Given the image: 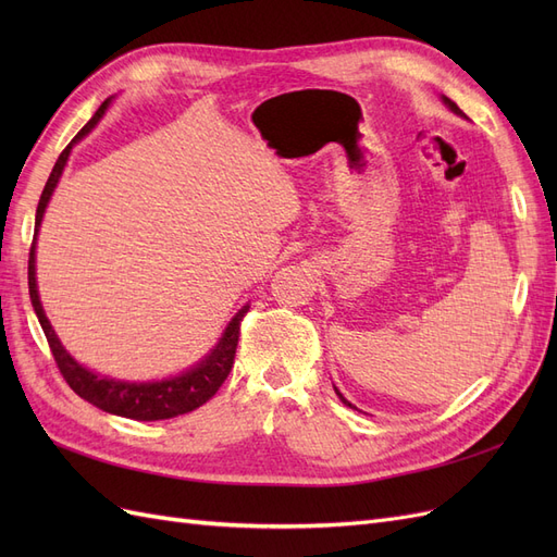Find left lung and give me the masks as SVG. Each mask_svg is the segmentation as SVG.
I'll use <instances>...</instances> for the list:
<instances>
[{
    "label": "left lung",
    "instance_id": "obj_1",
    "mask_svg": "<svg viewBox=\"0 0 557 557\" xmlns=\"http://www.w3.org/2000/svg\"><path fill=\"white\" fill-rule=\"evenodd\" d=\"M442 99H444V104H446V107H448V109H450L453 113H458V115H462V117H465V113H462V111L458 109V104H455V102H450V99H448V97H442ZM334 393H336V395H339V399H342V401L346 404V407H350V409H356V407H352V404H350V401H348V399H346V397H344V395H342L339 391H336V387H334Z\"/></svg>",
    "mask_w": 557,
    "mask_h": 557
}]
</instances>
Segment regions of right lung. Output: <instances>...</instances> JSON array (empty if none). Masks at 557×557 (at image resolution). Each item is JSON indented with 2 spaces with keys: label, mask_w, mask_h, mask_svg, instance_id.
<instances>
[{
  "label": "right lung",
  "mask_w": 557,
  "mask_h": 557,
  "mask_svg": "<svg viewBox=\"0 0 557 557\" xmlns=\"http://www.w3.org/2000/svg\"><path fill=\"white\" fill-rule=\"evenodd\" d=\"M109 104H111V97L95 111V115L86 123V127L76 134L72 144L62 150L55 166H53V172H50V176L46 181V188L41 193L37 218H35V239H32V248H29V267H27L29 299H32V307H35V313H37L41 330L48 339V346H50V350H53V358L58 362L60 374L64 376L66 383H70V387L78 397H83L86 401H90L92 407L102 409L107 413H113V416H123V418H132V420H166V418H174V416L190 413V411L199 409L201 404H207L218 393V387L223 385V381L227 379L230 369L234 364V352H237V344H239V325H242L244 313L248 311V305L230 320V325L225 327L223 336L218 339V344L213 346L209 356H205V360L193 364L188 372H181L178 376H170L162 381L132 383V381H117V379L95 374L88 367L76 362L70 352H66V348L60 344L53 325H50V320L44 313L39 290H37V234H39L50 195H53L55 185L64 172V164H66V160H70L74 144H78L99 121H102V115L107 113Z\"/></svg>",
  "instance_id": "add662e5"
}]
</instances>
